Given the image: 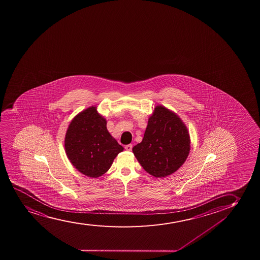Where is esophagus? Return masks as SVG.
<instances>
[{
  "label": "esophagus",
  "instance_id": "obj_1",
  "mask_svg": "<svg viewBox=\"0 0 260 260\" xmlns=\"http://www.w3.org/2000/svg\"><path fill=\"white\" fill-rule=\"evenodd\" d=\"M132 148H133V145L132 144L126 145L125 147V149L126 151H131Z\"/></svg>",
  "mask_w": 260,
  "mask_h": 260
}]
</instances>
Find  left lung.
<instances>
[{"mask_svg":"<svg viewBox=\"0 0 260 260\" xmlns=\"http://www.w3.org/2000/svg\"><path fill=\"white\" fill-rule=\"evenodd\" d=\"M190 138L187 126L177 114L157 106L148 119L144 137L133 147L138 161L154 177L175 173L188 157Z\"/></svg>","mask_w":260,"mask_h":260,"instance_id":"obj_1","label":"left lung"}]
</instances>
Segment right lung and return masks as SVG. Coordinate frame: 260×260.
Listing matches in <instances>:
<instances>
[{
  "instance_id": "1",
  "label": "right lung",
  "mask_w": 260,
  "mask_h": 260,
  "mask_svg": "<svg viewBox=\"0 0 260 260\" xmlns=\"http://www.w3.org/2000/svg\"><path fill=\"white\" fill-rule=\"evenodd\" d=\"M66 154L72 165L86 176L97 178L108 171L122 146L110 135L107 120L91 107L74 117L66 132Z\"/></svg>"
}]
</instances>
